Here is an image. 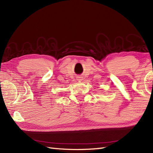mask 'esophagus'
Wrapping results in <instances>:
<instances>
[{
	"label": "esophagus",
	"instance_id": "obj_1",
	"mask_svg": "<svg viewBox=\"0 0 153 153\" xmlns=\"http://www.w3.org/2000/svg\"><path fill=\"white\" fill-rule=\"evenodd\" d=\"M82 78H83V77H82L81 76H78L76 77V80H77L78 81H82V80H83Z\"/></svg>",
	"mask_w": 153,
	"mask_h": 153
}]
</instances>
